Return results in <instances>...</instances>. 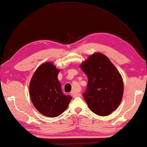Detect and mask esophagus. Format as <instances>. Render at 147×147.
<instances>
[{"instance_id": "1", "label": "esophagus", "mask_w": 147, "mask_h": 147, "mask_svg": "<svg viewBox=\"0 0 147 147\" xmlns=\"http://www.w3.org/2000/svg\"><path fill=\"white\" fill-rule=\"evenodd\" d=\"M71 94L74 98L81 96V93H74V92H71Z\"/></svg>"}]
</instances>
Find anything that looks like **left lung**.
<instances>
[{
    "instance_id": "left-lung-1",
    "label": "left lung",
    "mask_w": 147,
    "mask_h": 147,
    "mask_svg": "<svg viewBox=\"0 0 147 147\" xmlns=\"http://www.w3.org/2000/svg\"><path fill=\"white\" fill-rule=\"evenodd\" d=\"M80 67L88 77L83 96L90 110L101 117L110 115L120 104L123 94V81L119 71L100 53L92 54Z\"/></svg>"
}]
</instances>
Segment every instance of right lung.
Here are the masks:
<instances>
[{
    "mask_svg": "<svg viewBox=\"0 0 147 147\" xmlns=\"http://www.w3.org/2000/svg\"><path fill=\"white\" fill-rule=\"evenodd\" d=\"M59 71L52 63H44L37 67L30 82L29 93L32 103L46 117L54 118L62 114L72 99L63 93L57 80Z\"/></svg>",
    "mask_w": 147,
    "mask_h": 147,
    "instance_id": "obj_1",
    "label": "right lung"
}]
</instances>
